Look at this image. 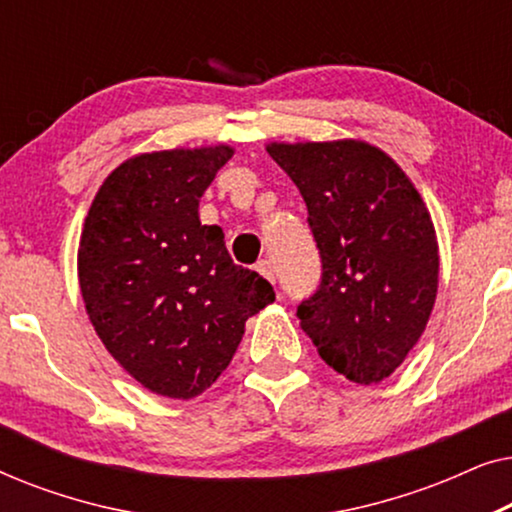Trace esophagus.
Here are the masks:
<instances>
[{
  "mask_svg": "<svg viewBox=\"0 0 512 512\" xmlns=\"http://www.w3.org/2000/svg\"><path fill=\"white\" fill-rule=\"evenodd\" d=\"M256 270L261 272V275L268 279V282H272L275 284V270H272V263L268 261V258H265V261H258V265H256Z\"/></svg>",
  "mask_w": 512,
  "mask_h": 512,
  "instance_id": "1",
  "label": "esophagus"
}]
</instances>
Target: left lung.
Listing matches in <instances>:
<instances>
[{
  "label": "left lung",
  "mask_w": 512,
  "mask_h": 512,
  "mask_svg": "<svg viewBox=\"0 0 512 512\" xmlns=\"http://www.w3.org/2000/svg\"><path fill=\"white\" fill-rule=\"evenodd\" d=\"M307 205L321 284L298 305L321 359L377 384L422 338L438 293L429 209L401 167L361 139L268 144Z\"/></svg>",
  "instance_id": "8db88e82"
}]
</instances>
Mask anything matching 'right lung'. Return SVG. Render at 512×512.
<instances>
[{
  "instance_id": "1",
  "label": "right lung",
  "mask_w": 512,
  "mask_h": 512,
  "mask_svg": "<svg viewBox=\"0 0 512 512\" xmlns=\"http://www.w3.org/2000/svg\"><path fill=\"white\" fill-rule=\"evenodd\" d=\"M233 146L142 153L104 179L79 242L86 312L107 352L153 394L212 387L275 300L268 279L235 265L223 230L198 207Z\"/></svg>"
}]
</instances>
